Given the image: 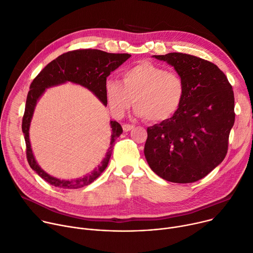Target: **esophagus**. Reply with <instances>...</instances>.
Segmentation results:
<instances>
[{
	"label": "esophagus",
	"instance_id": "34e87169",
	"mask_svg": "<svg viewBox=\"0 0 253 253\" xmlns=\"http://www.w3.org/2000/svg\"><path fill=\"white\" fill-rule=\"evenodd\" d=\"M122 128L124 130V132H128V131H131L134 129V126L133 125H130V124H123L122 125Z\"/></svg>",
	"mask_w": 253,
	"mask_h": 253
}]
</instances>
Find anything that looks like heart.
<instances>
[{
    "label": "heart",
    "instance_id": "1",
    "mask_svg": "<svg viewBox=\"0 0 253 253\" xmlns=\"http://www.w3.org/2000/svg\"><path fill=\"white\" fill-rule=\"evenodd\" d=\"M107 104L116 116H122L134 103L135 114L152 123L174 117L186 98V84L175 72L149 61H141L123 73V82L108 78L104 83Z\"/></svg>",
    "mask_w": 253,
    "mask_h": 253
}]
</instances>
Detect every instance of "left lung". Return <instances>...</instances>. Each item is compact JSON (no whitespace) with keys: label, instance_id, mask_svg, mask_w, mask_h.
<instances>
[{"label":"left lung","instance_id":"8db88e82","mask_svg":"<svg viewBox=\"0 0 253 253\" xmlns=\"http://www.w3.org/2000/svg\"><path fill=\"white\" fill-rule=\"evenodd\" d=\"M152 57L182 77L186 98L174 117L147 128L146 162L166 180L197 181L226 156L235 121L232 85L216 64L200 57L178 52Z\"/></svg>","mask_w":253,"mask_h":253}]
</instances>
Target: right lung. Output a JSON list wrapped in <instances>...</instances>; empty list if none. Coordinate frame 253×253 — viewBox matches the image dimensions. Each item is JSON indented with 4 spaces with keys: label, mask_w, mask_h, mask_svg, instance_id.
Wrapping results in <instances>:
<instances>
[{
    "label": "right lung",
    "mask_w": 253,
    "mask_h": 253,
    "mask_svg": "<svg viewBox=\"0 0 253 253\" xmlns=\"http://www.w3.org/2000/svg\"><path fill=\"white\" fill-rule=\"evenodd\" d=\"M131 55L128 53H108L98 49H81L63 53L49 62L33 80L28 91L24 116L22 120V131L26 142V154L30 168L45 181L60 189H79L93 182L107 168L113 151L114 142L122 134L123 129L116 121H110L111 141L106 156L90 173L75 179H61L44 171L37 164L33 154L29 129L37 102L46 88L72 83L80 84L93 93L104 106H107L104 83L112 72L123 64Z\"/></svg>",
    "instance_id": "right-lung-1"
}]
</instances>
